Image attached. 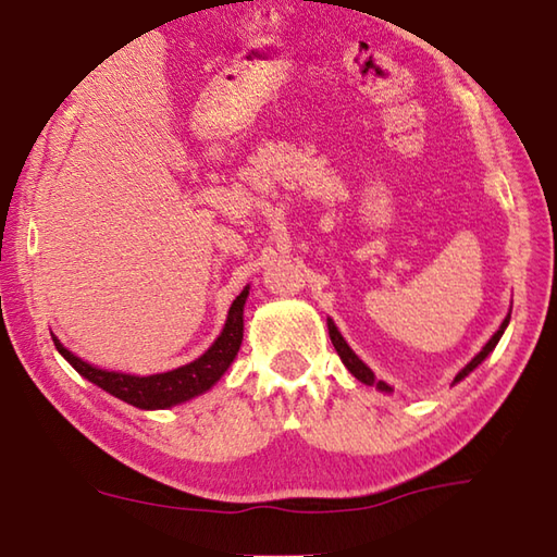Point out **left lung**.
Returning <instances> with one entry per match:
<instances>
[{
	"mask_svg": "<svg viewBox=\"0 0 557 557\" xmlns=\"http://www.w3.org/2000/svg\"><path fill=\"white\" fill-rule=\"evenodd\" d=\"M508 322H510V314H508V318H505L503 320V325H500V330H497L495 332V335L491 337V339H487V345L483 347V350H480L478 355H475V358H472L468 364H465V368L458 372V375H455V383H458V380H462L465 375H468V372H472V370H475L478 368V364L480 362H483L485 358H487V355H491L493 350H495V345H497V339H500L503 337V330L505 327H508ZM327 330H330V339H332V345H335V350H337V355H339V360H343L345 362V368L347 370H350L352 372V375L355 377H358L360 380V383H364V385H375V387H380V389H385V393H387V385L385 383H380V380H375V375H372V370L368 368V364H364L360 358H358V355H355L352 350H350V347H347V343H345V339H343V335H339V332H337V327L335 325H332V322H327Z\"/></svg>",
	"mask_w": 557,
	"mask_h": 557,
	"instance_id": "8db88e82",
	"label": "left lung"
}]
</instances>
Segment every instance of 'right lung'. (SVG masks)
<instances>
[{
  "label": "right lung",
  "instance_id": "add662e5",
  "mask_svg": "<svg viewBox=\"0 0 557 557\" xmlns=\"http://www.w3.org/2000/svg\"><path fill=\"white\" fill-rule=\"evenodd\" d=\"M247 293H250V287H245L243 293L237 295V300L232 302L225 330H222V335L218 339H214L210 350L199 355V358L189 364H182V368L170 372H160V375L137 377L124 375V372L99 370L92 368V364H87L85 360H79L77 355H72L66 347H62L57 337L52 339L57 350L64 355V360L70 362L82 377H87L89 383L107 389V393L120 397L124 403L135 405V408H170V405H180L189 400V397L205 393V389H210L222 375H225V370L230 368L239 350V343H243V307L247 300Z\"/></svg>",
  "mask_w": 557,
  "mask_h": 557
}]
</instances>
